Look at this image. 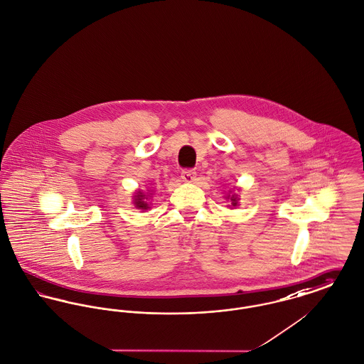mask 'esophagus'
<instances>
[{"mask_svg": "<svg viewBox=\"0 0 364 364\" xmlns=\"http://www.w3.org/2000/svg\"><path fill=\"white\" fill-rule=\"evenodd\" d=\"M181 178L183 179V182H193L196 179V171L186 168V170L182 171Z\"/></svg>", "mask_w": 364, "mask_h": 364, "instance_id": "34e87169", "label": "esophagus"}]
</instances>
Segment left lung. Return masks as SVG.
Segmentation results:
<instances>
[{
    "instance_id": "8db88e82",
    "label": "left lung",
    "mask_w": 364,
    "mask_h": 364,
    "mask_svg": "<svg viewBox=\"0 0 364 364\" xmlns=\"http://www.w3.org/2000/svg\"><path fill=\"white\" fill-rule=\"evenodd\" d=\"M230 201H232V205H237V197L236 196H230Z\"/></svg>"
}]
</instances>
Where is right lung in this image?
<instances>
[{"label":"right lung","mask_w":364,"mask_h":364,"mask_svg":"<svg viewBox=\"0 0 364 364\" xmlns=\"http://www.w3.org/2000/svg\"><path fill=\"white\" fill-rule=\"evenodd\" d=\"M135 197V205H136V208H141V210H147L149 208V205H147V203H146V197L145 194L141 193V192H138L136 196H134Z\"/></svg>","instance_id":"add662e5"}]
</instances>
